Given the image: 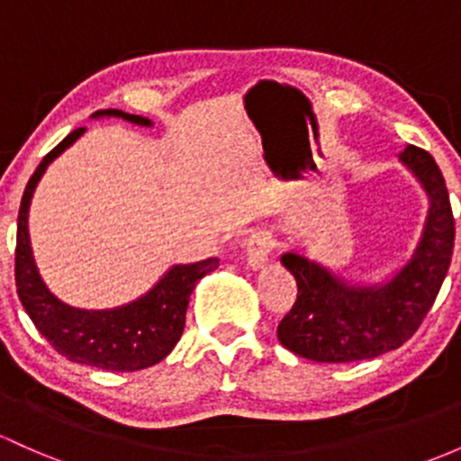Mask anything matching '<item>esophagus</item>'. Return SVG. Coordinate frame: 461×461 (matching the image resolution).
I'll list each match as a JSON object with an SVG mask.
<instances>
[{
    "instance_id": "obj_1",
    "label": "esophagus",
    "mask_w": 461,
    "mask_h": 461,
    "mask_svg": "<svg viewBox=\"0 0 461 461\" xmlns=\"http://www.w3.org/2000/svg\"><path fill=\"white\" fill-rule=\"evenodd\" d=\"M271 249H274V240H271L269 231H254L247 240V260L254 269H260L269 260Z\"/></svg>"
}]
</instances>
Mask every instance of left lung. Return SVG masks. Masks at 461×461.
Masks as SVG:
<instances>
[{
	"label": "left lung",
	"mask_w": 461,
	"mask_h": 461,
	"mask_svg": "<svg viewBox=\"0 0 461 461\" xmlns=\"http://www.w3.org/2000/svg\"><path fill=\"white\" fill-rule=\"evenodd\" d=\"M400 161L424 187L429 212L420 243L389 280L348 283L298 251L280 256L295 278L298 295L280 320L278 340L295 356L329 365L377 357L404 345L433 307L455 245L448 190L426 149L406 145Z\"/></svg>",
	"instance_id": "8db88e82"
}]
</instances>
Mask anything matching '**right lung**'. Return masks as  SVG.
<instances>
[{"label": "right lung", "instance_id": "1", "mask_svg": "<svg viewBox=\"0 0 461 461\" xmlns=\"http://www.w3.org/2000/svg\"><path fill=\"white\" fill-rule=\"evenodd\" d=\"M95 116H119L130 123L149 128L152 121L123 110H101ZM86 128H77L43 157L23 190L17 218V249H14V283L23 309L37 331L52 348L77 365L105 371H139L157 365L176 347L185 327V312L198 280L218 267V258L192 265H174L141 298L114 309H75L61 303L39 276L28 234V210L32 194L46 167L70 148Z\"/></svg>", "mask_w": 461, "mask_h": 461}]
</instances>
